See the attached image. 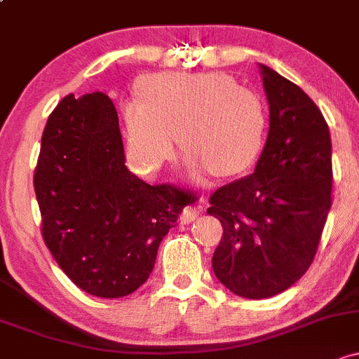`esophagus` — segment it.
Instances as JSON below:
<instances>
[{"label": "esophagus", "instance_id": "obj_1", "mask_svg": "<svg viewBox=\"0 0 359 359\" xmlns=\"http://www.w3.org/2000/svg\"><path fill=\"white\" fill-rule=\"evenodd\" d=\"M196 202L202 203V202H203V196H198V200H196ZM198 214H200L198 207H195V205H187V207H184V209H183V212H181V217H180L181 224H190V222H194L195 219L198 217Z\"/></svg>", "mask_w": 359, "mask_h": 359}]
</instances>
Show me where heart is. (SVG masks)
Returning a JSON list of instances; mask_svg holds the SVG:
<instances>
[{
    "label": "heart",
    "mask_w": 359,
    "mask_h": 359,
    "mask_svg": "<svg viewBox=\"0 0 359 359\" xmlns=\"http://www.w3.org/2000/svg\"><path fill=\"white\" fill-rule=\"evenodd\" d=\"M140 94L123 106L137 168L150 171L168 161L175 135L188 165H205L217 176L243 171L260 149L262 104L224 73L152 75L140 82Z\"/></svg>",
    "instance_id": "1"
}]
</instances>
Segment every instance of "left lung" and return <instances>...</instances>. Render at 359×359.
Listing matches in <instances>:
<instances>
[{"mask_svg":"<svg viewBox=\"0 0 359 359\" xmlns=\"http://www.w3.org/2000/svg\"><path fill=\"white\" fill-rule=\"evenodd\" d=\"M271 125L253 175L217 188L207 214L221 221L215 277L234 294L265 299L313 262L332 205L329 125L296 83L262 65Z\"/></svg>","mask_w":359,"mask_h":359,"instance_id":"8db88e82","label":"left lung"}]
</instances>
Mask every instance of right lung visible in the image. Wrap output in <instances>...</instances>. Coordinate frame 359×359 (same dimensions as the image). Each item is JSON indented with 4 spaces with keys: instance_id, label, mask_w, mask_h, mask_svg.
Masks as SVG:
<instances>
[{
    "instance_id": "1",
    "label": "right lung",
    "mask_w": 359,
    "mask_h": 359,
    "mask_svg": "<svg viewBox=\"0 0 359 359\" xmlns=\"http://www.w3.org/2000/svg\"><path fill=\"white\" fill-rule=\"evenodd\" d=\"M41 233L60 269L97 298H121L149 279L157 248L188 195L125 165L114 104L68 94L49 114L34 172Z\"/></svg>"
}]
</instances>
